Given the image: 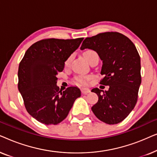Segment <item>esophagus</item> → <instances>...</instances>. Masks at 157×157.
Returning <instances> with one entry per match:
<instances>
[{
    "label": "esophagus",
    "instance_id": "obj_1",
    "mask_svg": "<svg viewBox=\"0 0 157 157\" xmlns=\"http://www.w3.org/2000/svg\"><path fill=\"white\" fill-rule=\"evenodd\" d=\"M81 90V93L83 94H87L91 92V91H90L89 89H86V88H82Z\"/></svg>",
    "mask_w": 157,
    "mask_h": 157
}]
</instances>
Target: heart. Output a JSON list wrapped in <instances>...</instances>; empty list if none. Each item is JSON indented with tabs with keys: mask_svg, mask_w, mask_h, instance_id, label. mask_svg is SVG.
Segmentation results:
<instances>
[{
	"mask_svg": "<svg viewBox=\"0 0 157 157\" xmlns=\"http://www.w3.org/2000/svg\"><path fill=\"white\" fill-rule=\"evenodd\" d=\"M96 53L95 51H94L92 50H88L83 53V56H84L85 59H86L88 61H89V59H91V57L92 56L96 55ZM69 61H70L69 59H68V60H66V61L65 62L66 66L68 65V63H69ZM89 80V77L87 76H78L75 77V81H76V82L77 83H78V84H86Z\"/></svg>",
	"mask_w": 157,
	"mask_h": 157,
	"instance_id": "heart-1",
	"label": "heart"
}]
</instances>
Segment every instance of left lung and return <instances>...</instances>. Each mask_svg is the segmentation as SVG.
Wrapping results in <instances>:
<instances>
[{
	"mask_svg": "<svg viewBox=\"0 0 157 157\" xmlns=\"http://www.w3.org/2000/svg\"><path fill=\"white\" fill-rule=\"evenodd\" d=\"M95 51L102 61L101 84L108 91L91 90L98 96L91 110L98 119L116 124L127 117L136 104L141 83V60L136 46L129 38L118 32H105L86 38L81 50Z\"/></svg>",
	"mask_w": 157,
	"mask_h": 157,
	"instance_id": "8db88e82",
	"label": "left lung"
}]
</instances>
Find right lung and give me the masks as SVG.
Wrapping results in <instances>:
<instances>
[{
  "label": "right lung",
  "instance_id": "obj_1",
  "mask_svg": "<svg viewBox=\"0 0 157 157\" xmlns=\"http://www.w3.org/2000/svg\"><path fill=\"white\" fill-rule=\"evenodd\" d=\"M83 39L40 40L29 47L20 62L18 90L27 111L40 123L59 124L81 96L80 89L75 86L59 91L56 76Z\"/></svg>",
  "mask_w": 157,
  "mask_h": 157
}]
</instances>
